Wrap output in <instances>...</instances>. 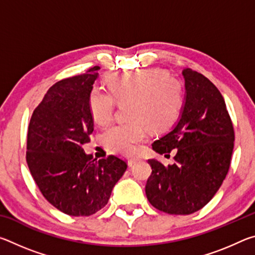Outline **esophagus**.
<instances>
[{
  "label": "esophagus",
  "mask_w": 255,
  "mask_h": 255,
  "mask_svg": "<svg viewBox=\"0 0 255 255\" xmlns=\"http://www.w3.org/2000/svg\"><path fill=\"white\" fill-rule=\"evenodd\" d=\"M137 162H138V158H136V157H131V158H129V159H128V165H129V166H132L133 164L137 163Z\"/></svg>",
  "instance_id": "34e87169"
}]
</instances>
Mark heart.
Here are the masks:
<instances>
[{"label":"heart","mask_w":255,"mask_h":255,"mask_svg":"<svg viewBox=\"0 0 255 255\" xmlns=\"http://www.w3.org/2000/svg\"><path fill=\"white\" fill-rule=\"evenodd\" d=\"M106 83L110 93L93 88L89 106L94 122L107 126L114 117L116 102L127 105L126 118L130 122L114 126L103 136L107 148L117 154L135 152L146 138L145 127L150 131L169 127L182 105V85L157 68L111 73Z\"/></svg>","instance_id":"obj_1"}]
</instances>
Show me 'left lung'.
<instances>
[{"label":"left lung","instance_id":"obj_1","mask_svg":"<svg viewBox=\"0 0 255 255\" xmlns=\"http://www.w3.org/2000/svg\"><path fill=\"white\" fill-rule=\"evenodd\" d=\"M184 101L178 122L155 140L158 154L175 149L174 164L148 159L152 174L145 192L163 213L189 215L200 210L221 188L231 165L234 128L218 89L200 73L184 68Z\"/></svg>","mask_w":255,"mask_h":255}]
</instances>
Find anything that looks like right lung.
<instances>
[{"mask_svg": "<svg viewBox=\"0 0 255 255\" xmlns=\"http://www.w3.org/2000/svg\"><path fill=\"white\" fill-rule=\"evenodd\" d=\"M99 68L55 83L28 128L27 163L34 182L51 205L70 216L103 208L127 169L117 156L96 161L83 149L93 131L89 98Z\"/></svg>", "mask_w": 255, "mask_h": 255, "instance_id": "1", "label": "right lung"}]
</instances>
